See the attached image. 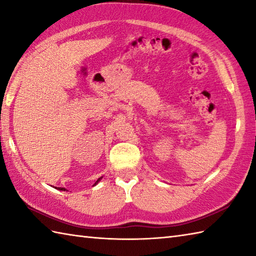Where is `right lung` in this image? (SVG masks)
Instances as JSON below:
<instances>
[{"mask_svg":"<svg viewBox=\"0 0 256 256\" xmlns=\"http://www.w3.org/2000/svg\"><path fill=\"white\" fill-rule=\"evenodd\" d=\"M101 179H102V177H100L99 179H98V180H96V182H94V184H96L98 182H99L101 180ZM58 189H59V190H64H64H66V188H62V187H60V188H59V187H58Z\"/></svg>","mask_w":256,"mask_h":256,"instance_id":"add662e5","label":"right lung"}]
</instances>
